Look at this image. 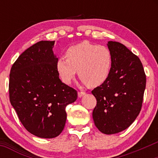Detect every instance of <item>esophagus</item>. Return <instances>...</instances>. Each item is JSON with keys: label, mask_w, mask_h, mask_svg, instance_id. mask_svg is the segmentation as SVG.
Returning a JSON list of instances; mask_svg holds the SVG:
<instances>
[{"label": "esophagus", "mask_w": 158, "mask_h": 158, "mask_svg": "<svg viewBox=\"0 0 158 158\" xmlns=\"http://www.w3.org/2000/svg\"><path fill=\"white\" fill-rule=\"evenodd\" d=\"M77 95H78L79 98H81L82 96H83L84 95H85V93L83 92V91H80V92H78V94H77Z\"/></svg>", "instance_id": "obj_1"}]
</instances>
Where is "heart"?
<instances>
[{"mask_svg": "<svg viewBox=\"0 0 158 158\" xmlns=\"http://www.w3.org/2000/svg\"><path fill=\"white\" fill-rule=\"evenodd\" d=\"M67 59L59 58L56 68L61 81L69 85L78 71L79 77L90 87L101 85L111 74L113 55L109 47L82 42L67 49Z\"/></svg>", "mask_w": 158, "mask_h": 158, "instance_id": "heart-1", "label": "heart"}]
</instances>
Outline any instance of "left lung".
<instances>
[{
	"instance_id": "8db88e82",
	"label": "left lung",
	"mask_w": 158,
	"mask_h": 158,
	"mask_svg": "<svg viewBox=\"0 0 158 158\" xmlns=\"http://www.w3.org/2000/svg\"><path fill=\"white\" fill-rule=\"evenodd\" d=\"M113 55L111 74L92 90L97 103L94 124L106 135L120 132L139 115L146 86V75L139 58L117 42H108Z\"/></svg>"
}]
</instances>
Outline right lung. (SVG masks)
I'll list each match as a JSON object with an SVG mask.
<instances>
[{"label": "right lung", "instance_id": "add662e5", "mask_svg": "<svg viewBox=\"0 0 158 158\" xmlns=\"http://www.w3.org/2000/svg\"><path fill=\"white\" fill-rule=\"evenodd\" d=\"M55 41H40L23 52L11 67L9 98L28 131L41 138L57 137L65 125V108L77 92L59 78Z\"/></svg>", "mask_w": 158, "mask_h": 158}]
</instances>
